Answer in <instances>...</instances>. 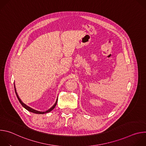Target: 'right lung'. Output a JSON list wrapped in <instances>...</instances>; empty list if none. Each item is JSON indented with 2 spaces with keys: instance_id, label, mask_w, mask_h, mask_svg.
<instances>
[{
  "instance_id": "right-lung-1",
  "label": "right lung",
  "mask_w": 146,
  "mask_h": 146,
  "mask_svg": "<svg viewBox=\"0 0 146 146\" xmlns=\"http://www.w3.org/2000/svg\"><path fill=\"white\" fill-rule=\"evenodd\" d=\"M14 89H15V92L17 97V98H18V100H19V102H20V103L21 104V105H22L25 109H26L27 110H28V111H31V112H32V113H36V114H44V113H46L50 112V111H51V110H52L55 108V106H56V103H57V102H58V99H56V102H55V103L54 104V105L51 108H50L49 110H48L47 111H46V112H41V111L40 112V111H36V110H33V109H31V108L27 106L26 105H25V104H24L23 102H22V101L21 100V99H19L18 95V94H17V92H16V89H15V84H14Z\"/></svg>"
}]
</instances>
